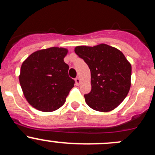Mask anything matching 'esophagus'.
I'll list each match as a JSON object with an SVG mask.
<instances>
[{"instance_id": "obj_1", "label": "esophagus", "mask_w": 155, "mask_h": 155, "mask_svg": "<svg viewBox=\"0 0 155 155\" xmlns=\"http://www.w3.org/2000/svg\"><path fill=\"white\" fill-rule=\"evenodd\" d=\"M80 82H81V81H80V78H75V83H76L77 85L80 84Z\"/></svg>"}]
</instances>
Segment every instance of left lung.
<instances>
[{
	"label": "left lung",
	"instance_id": "left-lung-1",
	"mask_svg": "<svg viewBox=\"0 0 155 155\" xmlns=\"http://www.w3.org/2000/svg\"><path fill=\"white\" fill-rule=\"evenodd\" d=\"M74 51L91 70V91L84 95L87 104L100 112L114 110L130 89V63L122 51L107 44L77 46Z\"/></svg>",
	"mask_w": 155,
	"mask_h": 155
}]
</instances>
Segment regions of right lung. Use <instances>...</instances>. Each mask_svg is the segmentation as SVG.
<instances>
[{"label":"right lung","mask_w":155,"mask_h":155,"mask_svg":"<svg viewBox=\"0 0 155 155\" xmlns=\"http://www.w3.org/2000/svg\"><path fill=\"white\" fill-rule=\"evenodd\" d=\"M64 48L51 47L31 54L23 62L19 76L24 97L29 104L42 112H52L64 104L74 84L64 61Z\"/></svg>","instance_id":"right-lung-1"}]
</instances>
